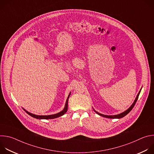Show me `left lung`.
I'll list each match as a JSON object with an SVG mask.
<instances>
[{"instance_id":"1","label":"left lung","mask_w":154,"mask_h":154,"mask_svg":"<svg viewBox=\"0 0 154 154\" xmlns=\"http://www.w3.org/2000/svg\"><path fill=\"white\" fill-rule=\"evenodd\" d=\"M141 90H141H140L139 93H138V94H137V97H136V98H135V99L134 103H133L132 104H131V105L127 109H126L125 111H124V112H122V113H120V114L116 115H103V114L99 113V112H96V111L95 110V109L93 108L94 111L97 115H100V116H102V117H104V118H109V119H120V118H122L124 117L125 116H126V115L131 110V109H132V108L134 107V106H135V103H136V102H137V100H138V96H139V95H140V94Z\"/></svg>"}]
</instances>
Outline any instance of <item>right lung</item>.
<instances>
[{"instance_id": "obj_1", "label": "right lung", "mask_w": 154, "mask_h": 154, "mask_svg": "<svg viewBox=\"0 0 154 154\" xmlns=\"http://www.w3.org/2000/svg\"><path fill=\"white\" fill-rule=\"evenodd\" d=\"M71 92L69 93V94L68 95V98L66 99V101L64 108H63V109L62 111H61L60 112H59L58 113H56V114H54V115H35V114H33V113H31L29 112L28 111H27L26 109H25L24 108H23V109L28 115H29L30 116H32L33 118H35L36 119H54V118H58L60 116H63L64 113H66V112L68 110V100H69V96L71 95Z\"/></svg>"}]
</instances>
